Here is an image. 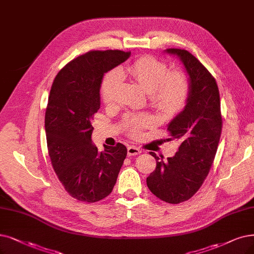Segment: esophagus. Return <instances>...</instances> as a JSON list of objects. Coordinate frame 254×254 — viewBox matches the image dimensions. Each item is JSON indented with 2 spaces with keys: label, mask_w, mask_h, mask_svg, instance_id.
Listing matches in <instances>:
<instances>
[{
  "label": "esophagus",
  "mask_w": 254,
  "mask_h": 254,
  "mask_svg": "<svg viewBox=\"0 0 254 254\" xmlns=\"http://www.w3.org/2000/svg\"><path fill=\"white\" fill-rule=\"evenodd\" d=\"M140 150L137 148V147H134V146H129L128 149H127V153H128V156H135V155H138L140 153Z\"/></svg>",
  "instance_id": "1"
}]
</instances>
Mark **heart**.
I'll return each instance as SVG.
<instances>
[{"instance_id":"obj_1","label":"heart","mask_w":254,"mask_h":254,"mask_svg":"<svg viewBox=\"0 0 254 254\" xmlns=\"http://www.w3.org/2000/svg\"><path fill=\"white\" fill-rule=\"evenodd\" d=\"M129 76L149 93L151 103L162 115L174 117L184 110L190 100L189 78L180 70H170L169 65L153 56H143L124 68H114L103 77L101 97L105 104L114 103L123 77ZM155 124L150 115H128L123 126L131 136H138L143 129Z\"/></svg>"}]
</instances>
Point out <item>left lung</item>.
<instances>
[{
	"instance_id": "left-lung-1",
	"label": "left lung",
	"mask_w": 254,
	"mask_h": 254,
	"mask_svg": "<svg viewBox=\"0 0 254 254\" xmlns=\"http://www.w3.org/2000/svg\"><path fill=\"white\" fill-rule=\"evenodd\" d=\"M167 52L185 64L190 96L168 127L170 140L179 141L178 151L168 160L150 152L156 168L147 177V186L160 200L178 204L194 196L209 173L221 137L222 115L219 88L208 69L187 50L172 48Z\"/></svg>"
}]
</instances>
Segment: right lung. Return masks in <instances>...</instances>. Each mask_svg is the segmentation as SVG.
Here are the masks:
<instances>
[{
  "label": "right lung",
  "mask_w": 254,
  "mask_h": 254,
  "mask_svg": "<svg viewBox=\"0 0 254 254\" xmlns=\"http://www.w3.org/2000/svg\"><path fill=\"white\" fill-rule=\"evenodd\" d=\"M131 52L89 51L64 65L51 87L45 127L51 164L67 194L94 203L107 197L127 155L126 147L92 144V121L100 108V87L106 72Z\"/></svg>",
  "instance_id": "obj_1"
}]
</instances>
